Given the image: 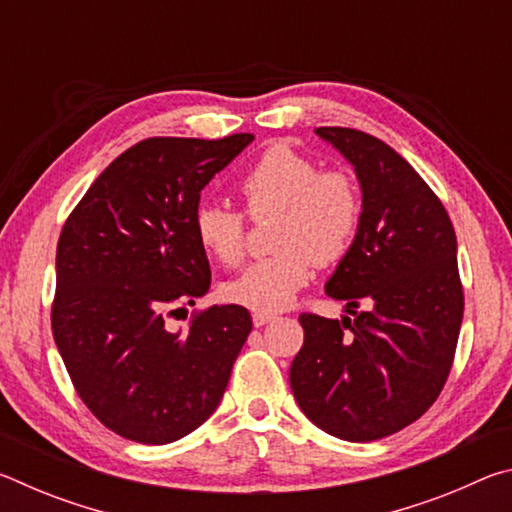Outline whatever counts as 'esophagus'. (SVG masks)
Segmentation results:
<instances>
[{"label": "esophagus", "instance_id": "1", "mask_svg": "<svg viewBox=\"0 0 512 512\" xmlns=\"http://www.w3.org/2000/svg\"><path fill=\"white\" fill-rule=\"evenodd\" d=\"M273 318H275L273 311H255V314H253V323H255V327H262V325H266V323H271Z\"/></svg>", "mask_w": 512, "mask_h": 512}]
</instances>
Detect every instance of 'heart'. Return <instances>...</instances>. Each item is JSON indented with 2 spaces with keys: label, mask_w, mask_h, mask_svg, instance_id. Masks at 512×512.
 <instances>
[{
  "label": "heart",
  "mask_w": 512,
  "mask_h": 512,
  "mask_svg": "<svg viewBox=\"0 0 512 512\" xmlns=\"http://www.w3.org/2000/svg\"><path fill=\"white\" fill-rule=\"evenodd\" d=\"M253 219L280 214L273 228L277 253L248 264L225 284V298L255 311L284 309L320 266L348 255L361 225V192L348 171L320 164L289 144H273L239 180ZM194 235L207 255L235 268L246 255V216L223 203H201Z\"/></svg>",
  "instance_id": "obj_1"
}]
</instances>
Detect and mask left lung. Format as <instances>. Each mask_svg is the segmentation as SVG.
Instances as JSON below:
<instances>
[{
    "mask_svg": "<svg viewBox=\"0 0 512 512\" xmlns=\"http://www.w3.org/2000/svg\"><path fill=\"white\" fill-rule=\"evenodd\" d=\"M316 133L352 164L363 192L357 239L325 287L348 300L354 318L300 314L305 343L291 363V391L316 427L368 443L427 413L452 370L465 305L456 232L391 146L354 128ZM361 299L368 312L356 311Z\"/></svg>",
    "mask_w": 512,
    "mask_h": 512,
    "instance_id": "left-lung-1",
    "label": "left lung"
}]
</instances>
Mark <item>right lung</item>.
<instances>
[{
	"label": "right lung",
	"instance_id": "add662e5",
	"mask_svg": "<svg viewBox=\"0 0 512 512\" xmlns=\"http://www.w3.org/2000/svg\"><path fill=\"white\" fill-rule=\"evenodd\" d=\"M253 142L149 137L112 160L67 216L51 329L83 404L121 438L167 445L216 411L253 329L246 307L167 318L210 289L194 235L201 189Z\"/></svg>",
	"mask_w": 512,
	"mask_h": 512
}]
</instances>
